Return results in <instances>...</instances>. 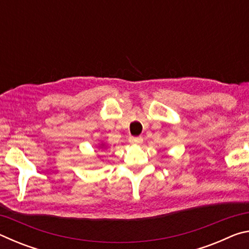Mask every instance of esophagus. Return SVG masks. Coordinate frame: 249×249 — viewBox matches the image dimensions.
<instances>
[{
    "instance_id": "34e87169",
    "label": "esophagus",
    "mask_w": 249,
    "mask_h": 249,
    "mask_svg": "<svg viewBox=\"0 0 249 249\" xmlns=\"http://www.w3.org/2000/svg\"><path fill=\"white\" fill-rule=\"evenodd\" d=\"M128 142L130 144H135V145H141L142 142V137H135V136H130Z\"/></svg>"
}]
</instances>
